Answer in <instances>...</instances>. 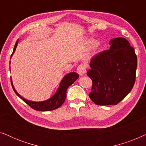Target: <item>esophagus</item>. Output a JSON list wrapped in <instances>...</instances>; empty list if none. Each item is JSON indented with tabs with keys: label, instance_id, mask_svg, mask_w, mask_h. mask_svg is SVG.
<instances>
[{
	"label": "esophagus",
	"instance_id": "obj_1",
	"mask_svg": "<svg viewBox=\"0 0 146 146\" xmlns=\"http://www.w3.org/2000/svg\"><path fill=\"white\" fill-rule=\"evenodd\" d=\"M76 72L80 76H82L86 72V68L84 65H79L76 69Z\"/></svg>",
	"mask_w": 146,
	"mask_h": 146
}]
</instances>
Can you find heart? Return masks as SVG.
Returning <instances> with one entry per match:
<instances>
[{
  "label": "heart",
  "mask_w": 146,
  "mask_h": 146,
  "mask_svg": "<svg viewBox=\"0 0 146 146\" xmlns=\"http://www.w3.org/2000/svg\"><path fill=\"white\" fill-rule=\"evenodd\" d=\"M87 43H88V44L90 46H94L96 44V40H94V39L90 38V39L88 40ZM98 46V45H97V46Z\"/></svg>",
  "instance_id": "1"
}]
</instances>
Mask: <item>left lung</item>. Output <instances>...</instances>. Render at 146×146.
<instances>
[{
    "mask_svg": "<svg viewBox=\"0 0 146 146\" xmlns=\"http://www.w3.org/2000/svg\"><path fill=\"white\" fill-rule=\"evenodd\" d=\"M110 49L92 58L87 75L92 80L89 97L99 106L116 105L132 89L135 80L137 56L124 38L109 42Z\"/></svg>",
    "mask_w": 146,
    "mask_h": 146,
    "instance_id": "left-lung-1",
    "label": "left lung"
}]
</instances>
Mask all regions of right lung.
<instances>
[{
	"label": "right lung",
	"instance_id": "obj_1",
	"mask_svg": "<svg viewBox=\"0 0 146 146\" xmlns=\"http://www.w3.org/2000/svg\"><path fill=\"white\" fill-rule=\"evenodd\" d=\"M18 43H19V39H18L17 41L16 42L15 48H14L13 49V54H11V57L13 56V54L15 53L16 48H17V47ZM10 64H11V61H10ZM10 70H11V69H10ZM78 77L79 75L77 73L74 72H70L68 74H66L63 77V78L62 79L60 83L58 88L57 89V90L55 92L54 94L51 98H50L49 99L46 100L41 102L31 101L24 98L22 97L15 90L13 84L12 78H11V81L12 86H13V88L14 90V91H15V92L16 93V94H17L19 98H21L25 103H27L28 105L30 106L32 108L38 111H51L58 108L59 107H60L63 104V103L66 100V98L67 89L78 78Z\"/></svg>",
	"mask_w": 146,
	"mask_h": 146
}]
</instances>
